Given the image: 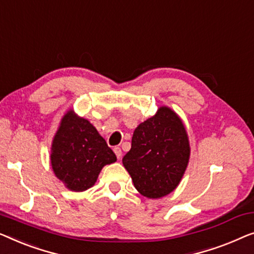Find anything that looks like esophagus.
Masks as SVG:
<instances>
[{"instance_id":"esophagus-1","label":"esophagus","mask_w":254,"mask_h":254,"mask_svg":"<svg viewBox=\"0 0 254 254\" xmlns=\"http://www.w3.org/2000/svg\"><path fill=\"white\" fill-rule=\"evenodd\" d=\"M114 152H115L117 159L120 160L121 158H122V149H121L120 147H115V148H114Z\"/></svg>"}]
</instances>
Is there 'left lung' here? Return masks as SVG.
<instances>
[{
    "mask_svg": "<svg viewBox=\"0 0 254 254\" xmlns=\"http://www.w3.org/2000/svg\"><path fill=\"white\" fill-rule=\"evenodd\" d=\"M191 148L183 121L167 106L135 127L123 166L139 193L149 199L169 194L181 183Z\"/></svg>",
    "mask_w": 254,
    "mask_h": 254,
    "instance_id": "1",
    "label": "left lung"
}]
</instances>
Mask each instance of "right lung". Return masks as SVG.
<instances>
[{"label": "right lung", "mask_w": 254, "mask_h": 254, "mask_svg": "<svg viewBox=\"0 0 254 254\" xmlns=\"http://www.w3.org/2000/svg\"><path fill=\"white\" fill-rule=\"evenodd\" d=\"M116 160L90 121L78 116L72 108L64 114L51 147L53 171L64 187L73 192L88 190L102 168Z\"/></svg>", "instance_id": "1"}]
</instances>
